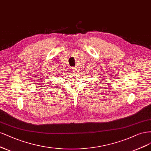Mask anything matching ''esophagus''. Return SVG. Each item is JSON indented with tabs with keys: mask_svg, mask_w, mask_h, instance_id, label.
I'll return each instance as SVG.
<instances>
[{
	"mask_svg": "<svg viewBox=\"0 0 151 151\" xmlns=\"http://www.w3.org/2000/svg\"><path fill=\"white\" fill-rule=\"evenodd\" d=\"M71 70H72V71H76L77 69H76V67H72L71 68Z\"/></svg>",
	"mask_w": 151,
	"mask_h": 151,
	"instance_id": "esophagus-1",
	"label": "esophagus"
}]
</instances>
